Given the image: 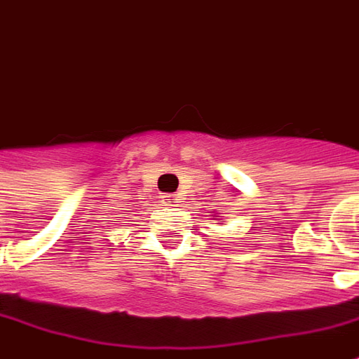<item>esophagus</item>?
Instances as JSON below:
<instances>
[{
  "mask_svg": "<svg viewBox=\"0 0 359 359\" xmlns=\"http://www.w3.org/2000/svg\"><path fill=\"white\" fill-rule=\"evenodd\" d=\"M161 203H163V205H175V203H177V198L172 194H163L161 196Z\"/></svg>",
  "mask_w": 359,
  "mask_h": 359,
  "instance_id": "esophagus-1",
  "label": "esophagus"
}]
</instances>
